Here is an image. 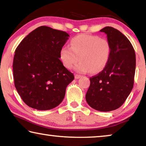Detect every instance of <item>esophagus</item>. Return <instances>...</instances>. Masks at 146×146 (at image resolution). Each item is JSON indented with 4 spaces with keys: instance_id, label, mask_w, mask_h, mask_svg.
<instances>
[{
    "instance_id": "esophagus-1",
    "label": "esophagus",
    "mask_w": 146,
    "mask_h": 146,
    "mask_svg": "<svg viewBox=\"0 0 146 146\" xmlns=\"http://www.w3.org/2000/svg\"><path fill=\"white\" fill-rule=\"evenodd\" d=\"M80 77H81V75H77V74H76V75H75V78L76 79H79V78H80Z\"/></svg>"
}]
</instances>
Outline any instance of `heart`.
I'll return each mask as SVG.
<instances>
[{"label":"heart","instance_id":"b5f03b06","mask_svg":"<svg viewBox=\"0 0 146 146\" xmlns=\"http://www.w3.org/2000/svg\"><path fill=\"white\" fill-rule=\"evenodd\" d=\"M71 47L64 46L60 51V58L67 69L75 66L79 73H97L107 66L110 58L111 45L107 39L96 35L81 34L71 40Z\"/></svg>","mask_w":146,"mask_h":146}]
</instances>
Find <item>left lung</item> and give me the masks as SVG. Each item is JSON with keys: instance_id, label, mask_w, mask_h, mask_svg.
I'll return each instance as SVG.
<instances>
[{"instance_id": "8db88e82", "label": "left lung", "mask_w": 146, "mask_h": 146, "mask_svg": "<svg viewBox=\"0 0 146 146\" xmlns=\"http://www.w3.org/2000/svg\"><path fill=\"white\" fill-rule=\"evenodd\" d=\"M100 32L107 35L111 45L110 58L105 68L90 78L86 100L94 110L107 112L120 108L132 91L136 55L129 39L119 30L106 27Z\"/></svg>"}]
</instances>
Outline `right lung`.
<instances>
[{
	"label": "right lung",
	"instance_id": "add662e5",
	"mask_svg": "<svg viewBox=\"0 0 146 146\" xmlns=\"http://www.w3.org/2000/svg\"><path fill=\"white\" fill-rule=\"evenodd\" d=\"M69 36L66 32L40 26L17 47L13 61L14 84L30 108L52 110L64 100L67 85L74 79L60 60V51Z\"/></svg>",
	"mask_w": 146,
	"mask_h": 146
}]
</instances>
